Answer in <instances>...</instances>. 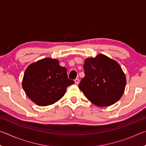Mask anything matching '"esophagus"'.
Returning a JSON list of instances; mask_svg holds the SVG:
<instances>
[{
    "label": "esophagus",
    "mask_w": 146,
    "mask_h": 146,
    "mask_svg": "<svg viewBox=\"0 0 146 146\" xmlns=\"http://www.w3.org/2000/svg\"><path fill=\"white\" fill-rule=\"evenodd\" d=\"M75 84L78 85V84H79V82H80V80H79L78 78H76L75 80Z\"/></svg>",
    "instance_id": "esophagus-1"
}]
</instances>
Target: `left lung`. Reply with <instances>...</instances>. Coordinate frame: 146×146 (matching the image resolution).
Returning a JSON list of instances; mask_svg holds the SVG:
<instances>
[{"label":"left lung","mask_w":146,"mask_h":146,"mask_svg":"<svg viewBox=\"0 0 146 146\" xmlns=\"http://www.w3.org/2000/svg\"><path fill=\"white\" fill-rule=\"evenodd\" d=\"M85 76L78 88L90 102L99 107L114 104L122 97L126 77L117 61L103 54L86 58Z\"/></svg>","instance_id":"1"}]
</instances>
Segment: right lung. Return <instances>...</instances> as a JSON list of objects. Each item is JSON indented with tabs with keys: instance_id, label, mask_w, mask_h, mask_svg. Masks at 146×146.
Here are the masks:
<instances>
[{
	"instance_id": "obj_1",
	"label": "right lung",
	"mask_w": 146,
	"mask_h": 146,
	"mask_svg": "<svg viewBox=\"0 0 146 146\" xmlns=\"http://www.w3.org/2000/svg\"><path fill=\"white\" fill-rule=\"evenodd\" d=\"M75 84L67 75L57 59L45 58L31 64L24 72L22 86L28 98L39 106L51 105Z\"/></svg>"
}]
</instances>
